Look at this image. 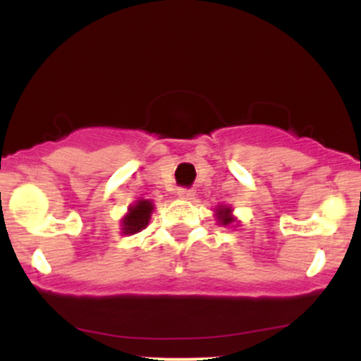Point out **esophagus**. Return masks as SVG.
<instances>
[{"label": "esophagus", "instance_id": "34e87169", "mask_svg": "<svg viewBox=\"0 0 361 361\" xmlns=\"http://www.w3.org/2000/svg\"><path fill=\"white\" fill-rule=\"evenodd\" d=\"M195 195V192L192 188H178V197L180 199H192Z\"/></svg>", "mask_w": 361, "mask_h": 361}]
</instances>
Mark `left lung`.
I'll return each mask as SVG.
<instances>
[{
	"label": "left lung",
	"mask_w": 361,
	"mask_h": 361,
	"mask_svg": "<svg viewBox=\"0 0 361 361\" xmlns=\"http://www.w3.org/2000/svg\"><path fill=\"white\" fill-rule=\"evenodd\" d=\"M216 218H218V224L220 225H231L234 221V216H232V209L227 206H218L216 209Z\"/></svg>",
	"instance_id": "obj_1"
}]
</instances>
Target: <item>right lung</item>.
I'll return each mask as SVG.
<instances>
[{
  "label": "right lung",
  "instance_id": "right-lung-1",
  "mask_svg": "<svg viewBox=\"0 0 361 361\" xmlns=\"http://www.w3.org/2000/svg\"><path fill=\"white\" fill-rule=\"evenodd\" d=\"M154 211V202L148 199H140L136 204L129 206V213L122 220V234H136L148 225Z\"/></svg>",
  "mask_w": 361,
  "mask_h": 361
}]
</instances>
